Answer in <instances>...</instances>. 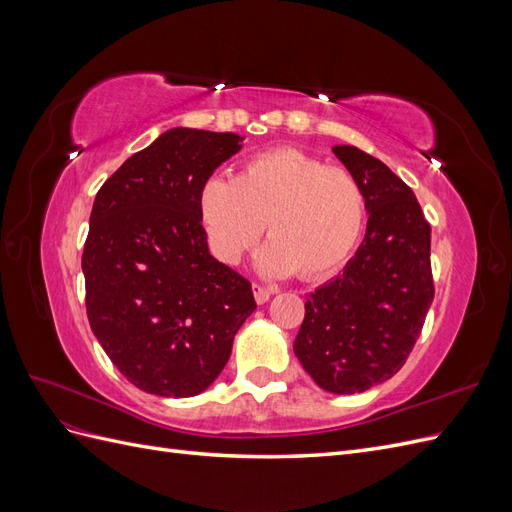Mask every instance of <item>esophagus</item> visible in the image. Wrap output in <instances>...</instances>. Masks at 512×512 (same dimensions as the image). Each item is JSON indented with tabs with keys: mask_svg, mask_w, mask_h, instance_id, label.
<instances>
[{
	"mask_svg": "<svg viewBox=\"0 0 512 512\" xmlns=\"http://www.w3.org/2000/svg\"><path fill=\"white\" fill-rule=\"evenodd\" d=\"M252 288H254V299H256V303H258V305L267 303V301L273 297V294H275V288L262 286V284H254Z\"/></svg>",
	"mask_w": 512,
	"mask_h": 512,
	"instance_id": "esophagus-1",
	"label": "esophagus"
}]
</instances>
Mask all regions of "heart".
Masks as SVG:
<instances>
[{
  "label": "heart",
  "mask_w": 512,
  "mask_h": 512,
  "mask_svg": "<svg viewBox=\"0 0 512 512\" xmlns=\"http://www.w3.org/2000/svg\"><path fill=\"white\" fill-rule=\"evenodd\" d=\"M198 215L211 252L235 265L267 224L271 243L260 267L271 275L297 271L320 280L342 269L361 241L367 198L348 168L294 147L247 158L235 179L211 175L198 190Z\"/></svg>",
  "instance_id": "obj_1"
}]
</instances>
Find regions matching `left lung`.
Listing matches in <instances>:
<instances>
[{"mask_svg": "<svg viewBox=\"0 0 512 512\" xmlns=\"http://www.w3.org/2000/svg\"><path fill=\"white\" fill-rule=\"evenodd\" d=\"M335 156L361 181L365 239L342 275L305 301L294 354L320 389L352 395L404 367L433 301L431 226L393 170L352 145Z\"/></svg>", "mask_w": 512, "mask_h": 512, "instance_id": "1", "label": "left lung"}]
</instances>
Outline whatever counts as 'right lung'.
I'll list each match as a JSON object with an SVG mask.
<instances>
[{
	"mask_svg": "<svg viewBox=\"0 0 512 512\" xmlns=\"http://www.w3.org/2000/svg\"><path fill=\"white\" fill-rule=\"evenodd\" d=\"M241 141L173 128L96 194L83 250L87 318L108 359L145 393H203L256 309L252 284L209 254L198 215L200 185Z\"/></svg>",
	"mask_w": 512,
	"mask_h": 512,
	"instance_id": "right-lung-1",
	"label": "right lung"
}]
</instances>
